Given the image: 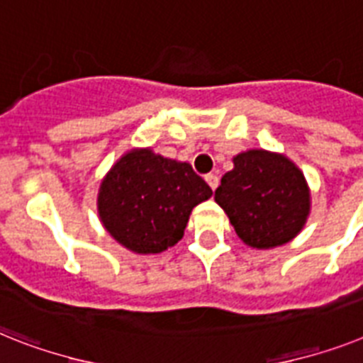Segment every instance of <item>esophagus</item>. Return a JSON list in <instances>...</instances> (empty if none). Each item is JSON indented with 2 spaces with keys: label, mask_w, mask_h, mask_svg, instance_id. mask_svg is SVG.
Masks as SVG:
<instances>
[{
  "label": "esophagus",
  "mask_w": 363,
  "mask_h": 363,
  "mask_svg": "<svg viewBox=\"0 0 363 363\" xmlns=\"http://www.w3.org/2000/svg\"><path fill=\"white\" fill-rule=\"evenodd\" d=\"M206 182H208V185L213 189V191L218 187V176L217 174H208L206 176Z\"/></svg>",
  "instance_id": "34e87169"
}]
</instances>
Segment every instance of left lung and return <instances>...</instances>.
Returning <instances> with one entry per match:
<instances>
[{
	"label": "left lung",
	"mask_w": 363,
	"mask_h": 363,
	"mask_svg": "<svg viewBox=\"0 0 363 363\" xmlns=\"http://www.w3.org/2000/svg\"><path fill=\"white\" fill-rule=\"evenodd\" d=\"M215 202L226 211L242 241L272 248L291 241L310 211L304 174L284 155L250 150L233 157L215 191Z\"/></svg>",
	"instance_id": "obj_1"
}]
</instances>
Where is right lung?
I'll return each instance as SVG.
<instances>
[{
  "label": "right lung",
  "mask_w": 363,
  "mask_h": 363,
  "mask_svg": "<svg viewBox=\"0 0 363 363\" xmlns=\"http://www.w3.org/2000/svg\"><path fill=\"white\" fill-rule=\"evenodd\" d=\"M189 163L133 150L101 182L98 211L107 232L139 254H157L184 235L196 203L211 196Z\"/></svg>",
  "instance_id": "1"
}]
</instances>
